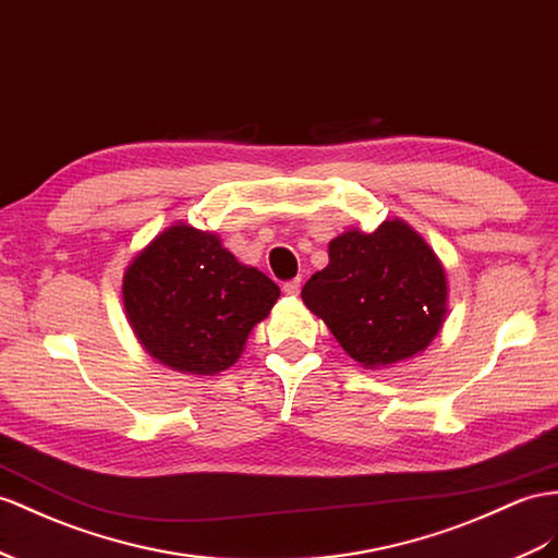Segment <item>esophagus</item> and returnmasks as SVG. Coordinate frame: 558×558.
Returning a JSON list of instances; mask_svg holds the SVG:
<instances>
[{"label":"esophagus","instance_id":"esophagus-1","mask_svg":"<svg viewBox=\"0 0 558 558\" xmlns=\"http://www.w3.org/2000/svg\"><path fill=\"white\" fill-rule=\"evenodd\" d=\"M299 288H302V280H290V282L282 284V292L288 294V296H296Z\"/></svg>","mask_w":558,"mask_h":558}]
</instances>
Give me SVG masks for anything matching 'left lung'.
Wrapping results in <instances>:
<instances>
[{
    "instance_id": "1",
    "label": "left lung",
    "mask_w": 558,
    "mask_h": 558,
    "mask_svg": "<svg viewBox=\"0 0 558 558\" xmlns=\"http://www.w3.org/2000/svg\"><path fill=\"white\" fill-rule=\"evenodd\" d=\"M327 256L302 299L353 361L379 369L432 344L448 313V278L415 228L403 219L373 233L349 228L330 240Z\"/></svg>"
}]
</instances>
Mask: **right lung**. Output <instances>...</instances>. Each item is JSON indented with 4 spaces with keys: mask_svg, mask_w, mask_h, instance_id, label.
Masks as SVG:
<instances>
[{
    "mask_svg": "<svg viewBox=\"0 0 558 558\" xmlns=\"http://www.w3.org/2000/svg\"><path fill=\"white\" fill-rule=\"evenodd\" d=\"M280 288L240 264L217 233L171 223L136 252L122 278L126 320L157 363L214 377L245 351Z\"/></svg>",
    "mask_w": 558,
    "mask_h": 558,
    "instance_id": "right-lung-1",
    "label": "right lung"
}]
</instances>
